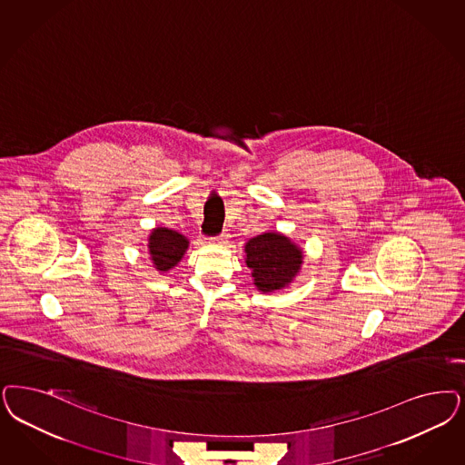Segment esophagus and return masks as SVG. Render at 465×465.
<instances>
[{"label":"esophagus","instance_id":"esophagus-1","mask_svg":"<svg viewBox=\"0 0 465 465\" xmlns=\"http://www.w3.org/2000/svg\"><path fill=\"white\" fill-rule=\"evenodd\" d=\"M211 241L218 242V243H226V242H228V235L222 233V235H218V237H214V239H211Z\"/></svg>","mask_w":465,"mask_h":465}]
</instances>
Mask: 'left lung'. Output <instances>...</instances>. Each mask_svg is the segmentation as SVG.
Returning a JSON list of instances; mask_svg holds the SVG:
<instances>
[{"label": "left lung", "mask_w": 465, "mask_h": 465, "mask_svg": "<svg viewBox=\"0 0 465 465\" xmlns=\"http://www.w3.org/2000/svg\"><path fill=\"white\" fill-rule=\"evenodd\" d=\"M245 262L259 292L285 289L301 272L302 249L278 232H266L245 243Z\"/></svg>", "instance_id": "left-lung-1"}]
</instances>
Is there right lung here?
Wrapping results in <instances>:
<instances>
[{
    "label": "right lung",
    "mask_w": 465,
    "mask_h": 465,
    "mask_svg": "<svg viewBox=\"0 0 465 465\" xmlns=\"http://www.w3.org/2000/svg\"><path fill=\"white\" fill-rule=\"evenodd\" d=\"M149 256L154 268L166 272L175 268L189 249V241L175 230L158 226L149 235Z\"/></svg>",
    "instance_id": "1"
}]
</instances>
